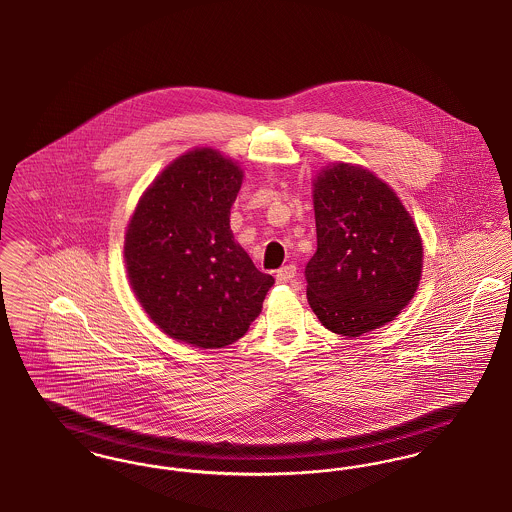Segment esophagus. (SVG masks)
I'll use <instances>...</instances> for the list:
<instances>
[{
	"mask_svg": "<svg viewBox=\"0 0 512 512\" xmlns=\"http://www.w3.org/2000/svg\"><path fill=\"white\" fill-rule=\"evenodd\" d=\"M275 277H277V281H279V283H293L296 277V266H293V264L283 266V268L277 271V275H275Z\"/></svg>",
	"mask_w": 512,
	"mask_h": 512,
	"instance_id": "esophagus-1",
	"label": "esophagus"
}]
</instances>
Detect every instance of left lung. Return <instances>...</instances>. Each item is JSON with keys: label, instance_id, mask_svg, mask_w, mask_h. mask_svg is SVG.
I'll return each instance as SVG.
<instances>
[{"label": "left lung", "instance_id": "left-lung-1", "mask_svg": "<svg viewBox=\"0 0 512 512\" xmlns=\"http://www.w3.org/2000/svg\"><path fill=\"white\" fill-rule=\"evenodd\" d=\"M318 250L308 304L329 331L358 337L391 322L416 293L422 241L401 200L368 169L337 163L314 183Z\"/></svg>", "mask_w": 512, "mask_h": 512}]
</instances>
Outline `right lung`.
Wrapping results in <instances>:
<instances>
[{"label": "right lung", "mask_w": 512, "mask_h": 512, "mask_svg": "<svg viewBox=\"0 0 512 512\" xmlns=\"http://www.w3.org/2000/svg\"><path fill=\"white\" fill-rule=\"evenodd\" d=\"M241 183L237 163L192 150L144 192L125 235L136 298L163 333L200 349L239 341L275 283L231 233Z\"/></svg>", "instance_id": "right-lung-1"}]
</instances>
